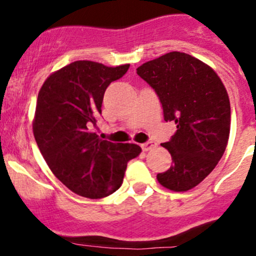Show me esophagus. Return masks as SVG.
Returning <instances> with one entry per match:
<instances>
[{
  "instance_id": "34e87169",
  "label": "esophagus",
  "mask_w": 256,
  "mask_h": 256,
  "mask_svg": "<svg viewBox=\"0 0 256 256\" xmlns=\"http://www.w3.org/2000/svg\"><path fill=\"white\" fill-rule=\"evenodd\" d=\"M141 147H142L144 151H150V150H152L154 147H156V142H154V141H148V142H144L141 144Z\"/></svg>"
}]
</instances>
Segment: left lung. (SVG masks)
<instances>
[{
  "mask_svg": "<svg viewBox=\"0 0 256 256\" xmlns=\"http://www.w3.org/2000/svg\"><path fill=\"white\" fill-rule=\"evenodd\" d=\"M138 74L154 88L164 121L177 131L161 144L172 156V166L157 174L160 184L186 192L216 168L228 144L230 102L218 74L200 59L171 52L144 63Z\"/></svg>",
  "mask_w": 256,
  "mask_h": 256,
  "instance_id": "obj_1",
  "label": "left lung"
}]
</instances>
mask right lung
Wrapping results in <instances>:
<instances>
[{
  "label": "right lung",
  "instance_id": "1",
  "mask_svg": "<svg viewBox=\"0 0 256 256\" xmlns=\"http://www.w3.org/2000/svg\"><path fill=\"white\" fill-rule=\"evenodd\" d=\"M128 66L73 62L52 73L38 92L36 142L54 176L82 197L104 198L118 190L128 162L141 154L138 144L110 142L92 130L105 90Z\"/></svg>",
  "mask_w": 256,
  "mask_h": 256
}]
</instances>
